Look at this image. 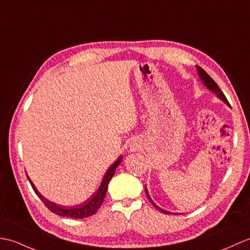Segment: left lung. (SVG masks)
I'll list each match as a JSON object with an SVG mask.
<instances>
[{
  "instance_id": "1",
  "label": "left lung",
  "mask_w": 250,
  "mask_h": 250,
  "mask_svg": "<svg viewBox=\"0 0 250 250\" xmlns=\"http://www.w3.org/2000/svg\"><path fill=\"white\" fill-rule=\"evenodd\" d=\"M196 68H197V71H198V77H199L200 81H201L202 83H204V85L207 87V88L208 90H211L213 94H215V96L219 99V100H222L224 103L227 104L228 106H230V104H229V102L227 100V98L225 97V95L223 94V91L219 89V87L217 86V84L215 82H214L213 79L210 77V75H208L201 67L196 66ZM145 191H146V195L148 197V199L150 200V202H151V204L153 205V207L155 208H158L159 211H161L162 213H165V214H176V213H171L169 211H165V210H163V208H161L159 206H156L154 202H153V200L151 199V197H150V195L148 193V189H147L146 187H145Z\"/></svg>"
}]
</instances>
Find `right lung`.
I'll return each instance as SVG.
<instances>
[{
    "instance_id": "1",
    "label": "right lung",
    "mask_w": 250,
    "mask_h": 250,
    "mask_svg": "<svg viewBox=\"0 0 250 250\" xmlns=\"http://www.w3.org/2000/svg\"><path fill=\"white\" fill-rule=\"evenodd\" d=\"M124 156L120 155L119 158L117 159V161L115 162V163L108 168L107 171L105 172V175H104L100 187H99L98 190L96 191V194L90 197V198L85 201L84 204L82 205H79V206H74V207H66V206H62L59 204H55V202H52L50 200H48L46 198L39 193L38 189L35 187L34 183L32 182V180L28 177V175L26 173V177L28 179V181H30L32 188L34 189L35 193L39 197L42 201L44 204V206L49 208L51 212L55 213L56 215L59 216H62V217H69V218H85V217H89L91 215H94V214L98 211V208L101 207L102 202L105 198L106 196V191H107V187H108V183L111 181V179L113 178V176L115 175L116 172V168L119 166V164L123 162Z\"/></svg>"
}]
</instances>
